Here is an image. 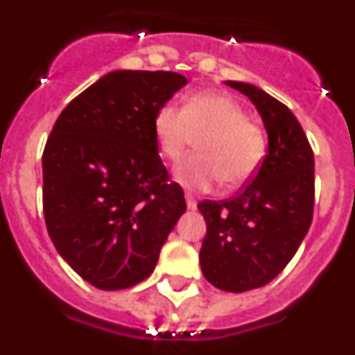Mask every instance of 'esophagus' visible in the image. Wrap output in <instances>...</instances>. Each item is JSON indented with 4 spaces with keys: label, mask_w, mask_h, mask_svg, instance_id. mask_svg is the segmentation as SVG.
Segmentation results:
<instances>
[{
    "label": "esophagus",
    "mask_w": 355,
    "mask_h": 355,
    "mask_svg": "<svg viewBox=\"0 0 355 355\" xmlns=\"http://www.w3.org/2000/svg\"><path fill=\"white\" fill-rule=\"evenodd\" d=\"M187 206L188 209H196L197 208V200L192 193H187Z\"/></svg>",
    "instance_id": "obj_1"
}]
</instances>
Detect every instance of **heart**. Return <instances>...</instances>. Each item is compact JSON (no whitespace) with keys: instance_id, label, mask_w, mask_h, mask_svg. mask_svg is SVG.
I'll return each instance as SVG.
<instances>
[{"instance_id":"1","label":"heart","mask_w":355,"mask_h":355,"mask_svg":"<svg viewBox=\"0 0 355 355\" xmlns=\"http://www.w3.org/2000/svg\"><path fill=\"white\" fill-rule=\"evenodd\" d=\"M163 158L178 162L197 139L199 155L175 167V180L188 190L206 192L215 184L241 187L256 175L266 156V133L247 117L243 106L218 92H197L183 108L165 103L153 119Z\"/></svg>"}]
</instances>
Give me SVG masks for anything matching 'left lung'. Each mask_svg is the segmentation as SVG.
I'll list each match as a JSON object with an SVG mask.
<instances>
[{"mask_svg": "<svg viewBox=\"0 0 355 355\" xmlns=\"http://www.w3.org/2000/svg\"><path fill=\"white\" fill-rule=\"evenodd\" d=\"M227 85L258 108L268 133V153L240 193L197 205L206 220L199 259L213 286L241 293L265 286L281 274L309 231L315 209V156L286 105L254 85Z\"/></svg>", "mask_w": 355, "mask_h": 355, "instance_id": "1", "label": "left lung"}]
</instances>
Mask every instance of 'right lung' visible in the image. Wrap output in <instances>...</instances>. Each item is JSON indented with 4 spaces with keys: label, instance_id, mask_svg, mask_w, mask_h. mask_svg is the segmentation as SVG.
Segmentation results:
<instances>
[{
    "label": "right lung",
    "instance_id": "1",
    "mask_svg": "<svg viewBox=\"0 0 355 355\" xmlns=\"http://www.w3.org/2000/svg\"><path fill=\"white\" fill-rule=\"evenodd\" d=\"M187 85L168 71H114L62 110L42 153L51 241L99 290L149 277L187 209L153 131L156 110Z\"/></svg>",
    "mask_w": 355,
    "mask_h": 355
}]
</instances>
